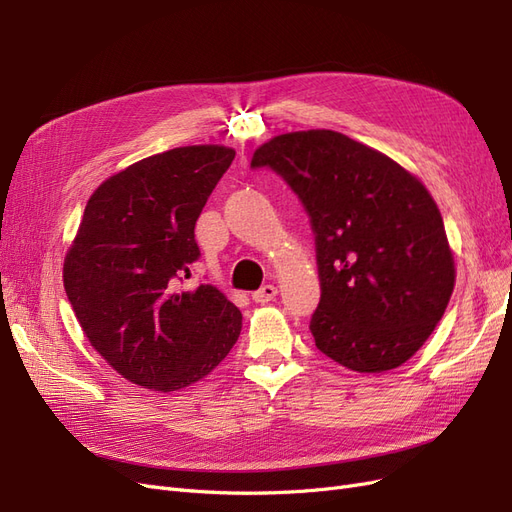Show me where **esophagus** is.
<instances>
[{
  "instance_id": "1",
  "label": "esophagus",
  "mask_w": 512,
  "mask_h": 512,
  "mask_svg": "<svg viewBox=\"0 0 512 512\" xmlns=\"http://www.w3.org/2000/svg\"><path fill=\"white\" fill-rule=\"evenodd\" d=\"M275 294H277V288L273 284H265L262 288H258L256 292H252V299L256 303H269L271 299H275Z\"/></svg>"
}]
</instances>
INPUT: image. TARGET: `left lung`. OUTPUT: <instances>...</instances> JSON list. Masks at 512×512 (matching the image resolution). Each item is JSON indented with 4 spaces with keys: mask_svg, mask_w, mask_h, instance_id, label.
I'll return each mask as SVG.
<instances>
[{
    "mask_svg": "<svg viewBox=\"0 0 512 512\" xmlns=\"http://www.w3.org/2000/svg\"><path fill=\"white\" fill-rule=\"evenodd\" d=\"M299 194L316 232V346L359 374L416 354L444 316L455 258L425 183L386 153L333 130L273 136L252 156Z\"/></svg>",
    "mask_w": 512,
    "mask_h": 512,
    "instance_id": "obj_1",
    "label": "left lung"
}]
</instances>
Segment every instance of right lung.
<instances>
[{"mask_svg": "<svg viewBox=\"0 0 512 512\" xmlns=\"http://www.w3.org/2000/svg\"><path fill=\"white\" fill-rule=\"evenodd\" d=\"M235 149L190 145L119 170L89 196L64 258V288L89 344L119 376L173 393L209 376L241 333L211 284L183 290L194 226Z\"/></svg>", "mask_w": 512, "mask_h": 512, "instance_id": "right-lung-1", "label": "right lung"}]
</instances>
